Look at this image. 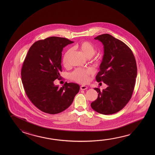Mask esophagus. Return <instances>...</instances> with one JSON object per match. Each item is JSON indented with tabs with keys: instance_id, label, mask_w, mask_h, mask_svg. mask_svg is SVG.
I'll return each instance as SVG.
<instances>
[{
	"instance_id": "1",
	"label": "esophagus",
	"mask_w": 155,
	"mask_h": 155,
	"mask_svg": "<svg viewBox=\"0 0 155 155\" xmlns=\"http://www.w3.org/2000/svg\"><path fill=\"white\" fill-rule=\"evenodd\" d=\"M80 88H81V90H85L87 89V87L85 86V85H81Z\"/></svg>"
}]
</instances>
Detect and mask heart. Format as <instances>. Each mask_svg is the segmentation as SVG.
Returning a JSON list of instances; mask_svg holds the SVG:
<instances>
[{"instance_id":"heart-1","label":"heart","mask_w":155,"mask_h":155,"mask_svg":"<svg viewBox=\"0 0 155 155\" xmlns=\"http://www.w3.org/2000/svg\"><path fill=\"white\" fill-rule=\"evenodd\" d=\"M74 48L78 49L87 59L91 58L97 52L96 47L93 44L87 41L77 44ZM72 51V50L71 48L69 49L64 55L63 64L65 67L69 66V59ZM93 74L94 71L91 69H77L71 73L70 77L72 80L78 83H86L89 81L90 77Z\"/></svg>"}]
</instances>
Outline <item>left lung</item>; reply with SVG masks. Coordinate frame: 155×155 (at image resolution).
Segmentation results:
<instances>
[{"mask_svg":"<svg viewBox=\"0 0 155 155\" xmlns=\"http://www.w3.org/2000/svg\"><path fill=\"white\" fill-rule=\"evenodd\" d=\"M94 39L102 42L104 51L96 79L108 86L102 91L94 88L98 97L91 107L99 114H114L123 109L132 97L137 77L136 61L131 50L109 34Z\"/></svg>","mask_w":155,"mask_h":155,"instance_id":"8db88e82","label":"left lung"}]
</instances>
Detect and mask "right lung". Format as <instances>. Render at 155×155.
I'll list each match as a JSON object with an SVG mask.
<instances>
[{
  "instance_id": "right-lung-1",
  "label": "right lung",
  "mask_w": 155,
  "mask_h": 155,
  "mask_svg": "<svg viewBox=\"0 0 155 155\" xmlns=\"http://www.w3.org/2000/svg\"><path fill=\"white\" fill-rule=\"evenodd\" d=\"M74 41L51 37L37 41L29 48L21 70V81L28 98L38 109L57 114L68 108L80 86L65 83L61 88L53 81L61 78V52Z\"/></svg>"
}]
</instances>
